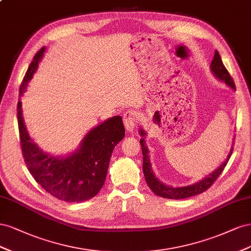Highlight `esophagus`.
<instances>
[{
    "instance_id": "esophagus-1",
    "label": "esophagus",
    "mask_w": 251,
    "mask_h": 251,
    "mask_svg": "<svg viewBox=\"0 0 251 251\" xmlns=\"http://www.w3.org/2000/svg\"><path fill=\"white\" fill-rule=\"evenodd\" d=\"M123 121H124L126 131L129 132V133H132L133 130H134L135 122H137V113H135V111H133V110L126 111L124 113Z\"/></svg>"
}]
</instances>
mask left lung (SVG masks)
I'll use <instances>...</instances> for the list:
<instances>
[{
  "mask_svg": "<svg viewBox=\"0 0 251 251\" xmlns=\"http://www.w3.org/2000/svg\"><path fill=\"white\" fill-rule=\"evenodd\" d=\"M210 70L212 75L216 76L218 80L225 83L228 87H230L232 90H235V86H234L232 77L230 76L227 69L225 68L218 51L214 52L213 60L211 61V64H210ZM139 133L142 137V139L140 140V144L142 147V153H143V173H144V176H145L148 187L151 189L152 192L155 193L156 196L165 198V199H171V200L187 199L193 196L200 195V193H202L205 190L208 189L214 183V181L219 177V176L222 174V171L224 170L227 162L229 161V159H230V155L232 153V149H233V146H232L225 161L222 163L216 170H213L211 174L203 177L202 180H200L191 185L174 187V186L164 184L162 181H160L159 178H157V176H154V173L151 168V163H150L149 149L146 146V142H145L147 132L141 127L139 129Z\"/></svg>",
  "mask_w": 251,
  "mask_h": 251,
  "instance_id": "8db88e82",
  "label": "left lung"
}]
</instances>
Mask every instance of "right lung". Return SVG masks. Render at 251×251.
I'll return each mask as SVG.
<instances>
[{"label": "right lung", "instance_id": "1", "mask_svg": "<svg viewBox=\"0 0 251 251\" xmlns=\"http://www.w3.org/2000/svg\"><path fill=\"white\" fill-rule=\"evenodd\" d=\"M46 47L34 55L20 87L18 123L21 147L28 170L43 188L64 202L80 203L97 196L102 189L114 147L124 139L125 128L120 116L100 123L84 135L75 150L65 155L43 151L28 133L22 101L28 83L37 71Z\"/></svg>", "mask_w": 251, "mask_h": 251}]
</instances>
